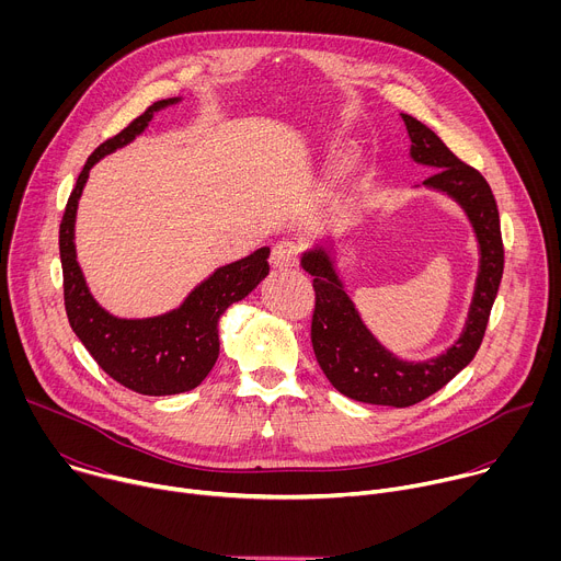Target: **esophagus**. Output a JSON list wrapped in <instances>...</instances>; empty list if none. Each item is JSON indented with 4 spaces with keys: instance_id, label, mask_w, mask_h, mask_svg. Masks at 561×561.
<instances>
[{
    "instance_id": "34e87169",
    "label": "esophagus",
    "mask_w": 561,
    "mask_h": 561,
    "mask_svg": "<svg viewBox=\"0 0 561 561\" xmlns=\"http://www.w3.org/2000/svg\"><path fill=\"white\" fill-rule=\"evenodd\" d=\"M297 260H299V247L295 242H288V239H284V242H277L273 247V253H271L273 268H279V271L295 268Z\"/></svg>"
}]
</instances>
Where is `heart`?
Masks as SVG:
<instances>
[{"label":"heart","mask_w":561,"mask_h":561,"mask_svg":"<svg viewBox=\"0 0 561 561\" xmlns=\"http://www.w3.org/2000/svg\"><path fill=\"white\" fill-rule=\"evenodd\" d=\"M348 169H351V159L346 157V159H344V162L340 164V169H337V171H340V175H344V173H348Z\"/></svg>","instance_id":"obj_1"}]
</instances>
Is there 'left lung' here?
Returning a JSON list of instances; mask_svg holds the SVG:
<instances>
[{
    "instance_id": "left-lung-1",
    "label": "left lung",
    "mask_w": 561,
    "mask_h": 561,
    "mask_svg": "<svg viewBox=\"0 0 561 561\" xmlns=\"http://www.w3.org/2000/svg\"><path fill=\"white\" fill-rule=\"evenodd\" d=\"M402 119L411 139L415 164L437 169L422 186L448 195L463 210L479 251V266L468 314L459 337L437 357L409 362L392 355L364 324L340 273L335 239L324 234L301 253V268L312 277V351L329 381L346 397L364 404L407 409L444 388L466 368L484 340L489 314L504 273L500 213L491 186L420 119Z\"/></svg>"
}]
</instances>
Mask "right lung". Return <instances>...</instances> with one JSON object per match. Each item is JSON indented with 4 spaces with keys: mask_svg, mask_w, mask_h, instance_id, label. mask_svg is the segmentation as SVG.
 Wrapping results in <instances>:
<instances>
[{
    "mask_svg": "<svg viewBox=\"0 0 561 561\" xmlns=\"http://www.w3.org/2000/svg\"><path fill=\"white\" fill-rule=\"evenodd\" d=\"M180 102L182 98L154 102L119 135L95 148L77 178L59 226L64 304L70 329L104 373L135 392L154 397L193 390L206 379L219 355V317L257 288L268 275L271 255V249L262 247L244 260L219 266L178 308L162 314L117 317L93 297L75 249L77 206L91 169L106 154L135 141L154 113Z\"/></svg>",
    "mask_w": 561,
    "mask_h": 561,
    "instance_id": "add662e5",
    "label": "right lung"
}]
</instances>
